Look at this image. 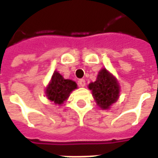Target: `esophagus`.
<instances>
[{
    "instance_id": "1",
    "label": "esophagus",
    "mask_w": 158,
    "mask_h": 158,
    "mask_svg": "<svg viewBox=\"0 0 158 158\" xmlns=\"http://www.w3.org/2000/svg\"><path fill=\"white\" fill-rule=\"evenodd\" d=\"M79 86H81V87H85V80L84 79H81L79 80Z\"/></svg>"
}]
</instances>
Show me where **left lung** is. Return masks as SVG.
<instances>
[{
	"mask_svg": "<svg viewBox=\"0 0 158 158\" xmlns=\"http://www.w3.org/2000/svg\"><path fill=\"white\" fill-rule=\"evenodd\" d=\"M89 88L92 90L97 105L104 110L108 109L117 100L120 93L116 79L105 69L100 70L96 81L89 84Z\"/></svg>",
	"mask_w": 158,
	"mask_h": 158,
	"instance_id": "1",
	"label": "left lung"
}]
</instances>
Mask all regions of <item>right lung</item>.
<instances>
[{"label":"right lung","instance_id":"obj_1","mask_svg":"<svg viewBox=\"0 0 158 158\" xmlns=\"http://www.w3.org/2000/svg\"><path fill=\"white\" fill-rule=\"evenodd\" d=\"M77 88V85L70 79H64L63 76L55 72L51 79L46 94L48 98L55 104L61 105L69 96L70 93Z\"/></svg>","mask_w":158,"mask_h":158}]
</instances>
